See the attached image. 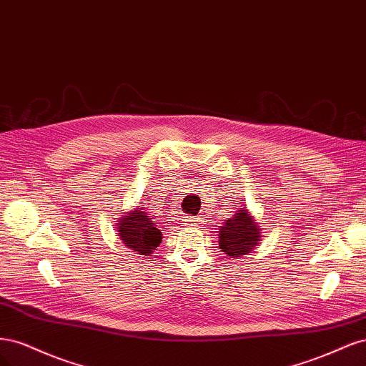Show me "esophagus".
Masks as SVG:
<instances>
[{
	"mask_svg": "<svg viewBox=\"0 0 366 366\" xmlns=\"http://www.w3.org/2000/svg\"><path fill=\"white\" fill-rule=\"evenodd\" d=\"M185 222H187V225H196V222H199V219L197 217H187Z\"/></svg>",
	"mask_w": 366,
	"mask_h": 366,
	"instance_id": "obj_1",
	"label": "esophagus"
}]
</instances>
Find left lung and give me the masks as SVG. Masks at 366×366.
<instances>
[{
  "label": "left lung",
  "instance_id": "obj_1",
  "mask_svg": "<svg viewBox=\"0 0 366 366\" xmlns=\"http://www.w3.org/2000/svg\"><path fill=\"white\" fill-rule=\"evenodd\" d=\"M262 240V231L246 207L228 219L219 231V247L231 258L251 252Z\"/></svg>",
  "mask_w": 366,
  "mask_h": 366
}]
</instances>
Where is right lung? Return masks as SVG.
Instances as JSON below:
<instances>
[{
  "label": "right lung",
  "mask_w": 366,
  "mask_h": 366,
  "mask_svg": "<svg viewBox=\"0 0 366 366\" xmlns=\"http://www.w3.org/2000/svg\"><path fill=\"white\" fill-rule=\"evenodd\" d=\"M117 231H119L120 240L124 246L139 255H150L162 242V234L155 220H152V217L141 208L120 217Z\"/></svg>",
  "instance_id": "right-lung-1"
}]
</instances>
